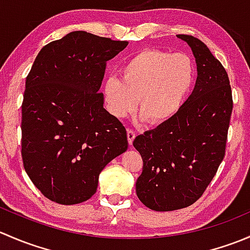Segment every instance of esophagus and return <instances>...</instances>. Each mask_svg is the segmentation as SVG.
Wrapping results in <instances>:
<instances>
[{"label": "esophagus", "mask_w": 250, "mask_h": 250, "mask_svg": "<svg viewBox=\"0 0 250 250\" xmlns=\"http://www.w3.org/2000/svg\"><path fill=\"white\" fill-rule=\"evenodd\" d=\"M135 132L134 130H132V129H128L127 130V138H128V144H129L130 146L133 145V141H134V139H135Z\"/></svg>", "instance_id": "34e87169"}]
</instances>
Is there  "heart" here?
<instances>
[{
	"instance_id": "heart-1",
	"label": "heart",
	"mask_w": 250,
	"mask_h": 250,
	"mask_svg": "<svg viewBox=\"0 0 250 250\" xmlns=\"http://www.w3.org/2000/svg\"><path fill=\"white\" fill-rule=\"evenodd\" d=\"M195 82V65L181 53L143 49L121 69V78L110 76L103 85L106 109L123 118L137 109L152 125L172 120L185 103Z\"/></svg>"
}]
</instances>
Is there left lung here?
Here are the masks:
<instances>
[{
  "mask_svg": "<svg viewBox=\"0 0 250 250\" xmlns=\"http://www.w3.org/2000/svg\"><path fill=\"white\" fill-rule=\"evenodd\" d=\"M176 37L195 57V88L172 120L133 141L144 162L137 196L156 211L185 208L203 195L225 156L232 112L230 81L221 62L198 39Z\"/></svg>",
  "mask_w": 250,
  "mask_h": 250,
  "instance_id": "8db88e82",
  "label": "left lung"
}]
</instances>
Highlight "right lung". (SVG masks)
Instances as JSON below:
<instances>
[{
    "label": "right lung",
    "mask_w": 250,
    "mask_h": 250,
    "mask_svg": "<svg viewBox=\"0 0 250 250\" xmlns=\"http://www.w3.org/2000/svg\"><path fill=\"white\" fill-rule=\"evenodd\" d=\"M127 46L72 31L35 59L21 106V156L34 185L53 202L89 200L105 166L128 148L125 125L99 93L106 62Z\"/></svg>",
    "instance_id": "1"
}]
</instances>
